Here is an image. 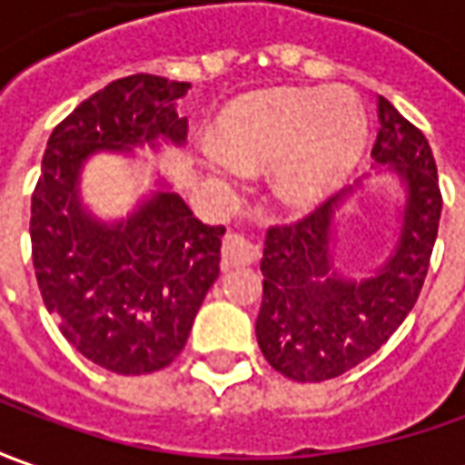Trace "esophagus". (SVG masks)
<instances>
[{
    "instance_id": "1",
    "label": "esophagus",
    "mask_w": 465,
    "mask_h": 465,
    "mask_svg": "<svg viewBox=\"0 0 465 465\" xmlns=\"http://www.w3.org/2000/svg\"><path fill=\"white\" fill-rule=\"evenodd\" d=\"M257 257H260V247H257L254 242L244 239V236L229 233V236L223 239V247H221V267H223V270L257 262Z\"/></svg>"
}]
</instances>
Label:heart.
Wrapping results in <instances>:
<instances>
[{
    "mask_svg": "<svg viewBox=\"0 0 465 465\" xmlns=\"http://www.w3.org/2000/svg\"><path fill=\"white\" fill-rule=\"evenodd\" d=\"M365 146V115L342 89H270L229 104L216 143L203 146L213 177H239L242 164L270 162V187L285 205L309 208L350 177Z\"/></svg>",
    "mask_w": 465,
    "mask_h": 465,
    "instance_id": "1",
    "label": "heart"
}]
</instances>
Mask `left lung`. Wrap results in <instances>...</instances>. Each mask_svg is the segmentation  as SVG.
<instances>
[{
  "label": "left lung",
  "mask_w": 465,
  "mask_h": 465,
  "mask_svg": "<svg viewBox=\"0 0 465 465\" xmlns=\"http://www.w3.org/2000/svg\"><path fill=\"white\" fill-rule=\"evenodd\" d=\"M378 123L371 156L401 180L407 195L389 257L361 281L337 270L334 221L355 187L264 236L254 331L264 361L301 383L342 376L378 352L414 309L430 267L442 211L432 149L386 97H378Z\"/></svg>",
  "instance_id": "obj_1"
}]
</instances>
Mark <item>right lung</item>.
I'll return each mask as SVG.
<instances>
[{"label": "right lung", "instance_id": "obj_1", "mask_svg": "<svg viewBox=\"0 0 465 465\" xmlns=\"http://www.w3.org/2000/svg\"><path fill=\"white\" fill-rule=\"evenodd\" d=\"M187 82L134 74L110 82L58 123L43 153L30 208L33 264L61 334L94 365L121 376L167 368L183 352L218 278L223 226H208L159 180L128 218L103 221L82 201L94 153L184 146L177 100Z\"/></svg>", "mask_w": 465, "mask_h": 465}]
</instances>
